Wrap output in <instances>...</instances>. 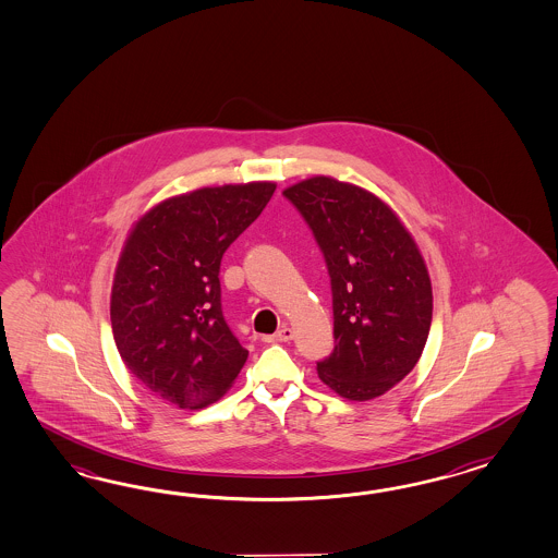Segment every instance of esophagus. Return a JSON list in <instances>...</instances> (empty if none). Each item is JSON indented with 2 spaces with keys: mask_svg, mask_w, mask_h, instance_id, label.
I'll return each instance as SVG.
<instances>
[{
  "mask_svg": "<svg viewBox=\"0 0 558 558\" xmlns=\"http://www.w3.org/2000/svg\"><path fill=\"white\" fill-rule=\"evenodd\" d=\"M292 337H294V331L290 327H282L280 331L274 332L271 337H264V341L266 343H287V341H292Z\"/></svg>",
  "mask_w": 558,
  "mask_h": 558,
  "instance_id": "34e87169",
  "label": "esophagus"
}]
</instances>
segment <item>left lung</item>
<instances>
[{"mask_svg": "<svg viewBox=\"0 0 558 558\" xmlns=\"http://www.w3.org/2000/svg\"><path fill=\"white\" fill-rule=\"evenodd\" d=\"M331 276L335 349L318 377L347 400H372L414 369L433 320L421 252L392 209L355 184L313 177L284 191Z\"/></svg>", "mask_w": 558, "mask_h": 558, "instance_id": "obj_1", "label": "left lung"}]
</instances>
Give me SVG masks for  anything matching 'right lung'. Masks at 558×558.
<instances>
[{
    "label": "right lung",
    "instance_id": "right-lung-1",
    "mask_svg": "<svg viewBox=\"0 0 558 558\" xmlns=\"http://www.w3.org/2000/svg\"><path fill=\"white\" fill-rule=\"evenodd\" d=\"M274 191L250 182L172 196L125 241L111 288L113 339L130 374L172 407L219 400L247 360L223 317L219 268Z\"/></svg>",
    "mask_w": 558,
    "mask_h": 558
}]
</instances>
